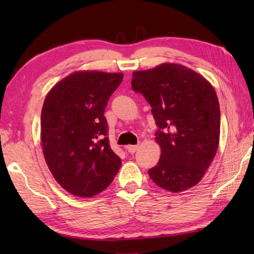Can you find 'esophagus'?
I'll return each instance as SVG.
<instances>
[{
	"label": "esophagus",
	"mask_w": 254,
	"mask_h": 254,
	"mask_svg": "<svg viewBox=\"0 0 254 254\" xmlns=\"http://www.w3.org/2000/svg\"><path fill=\"white\" fill-rule=\"evenodd\" d=\"M138 145H130V146H127V150L130 152L131 154H134L138 149Z\"/></svg>",
	"instance_id": "1"
}]
</instances>
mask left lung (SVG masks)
<instances>
[{
    "instance_id": "1",
    "label": "left lung",
    "mask_w": 254,
    "mask_h": 254,
    "mask_svg": "<svg viewBox=\"0 0 254 254\" xmlns=\"http://www.w3.org/2000/svg\"><path fill=\"white\" fill-rule=\"evenodd\" d=\"M132 88L149 102L158 127L161 154L149 177L174 193L196 186L219 144L220 110L212 84L181 64L163 63L134 71Z\"/></svg>"
}]
</instances>
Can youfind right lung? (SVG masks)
I'll return each instance as SVG.
<instances>
[{
    "label": "right lung",
    "mask_w": 254,
    "mask_h": 254,
    "mask_svg": "<svg viewBox=\"0 0 254 254\" xmlns=\"http://www.w3.org/2000/svg\"><path fill=\"white\" fill-rule=\"evenodd\" d=\"M122 79V73L78 71L46 96L40 119L42 152L57 182L73 195H97L120 169L121 158L107 137L104 112Z\"/></svg>",
    "instance_id": "add662e5"
}]
</instances>
